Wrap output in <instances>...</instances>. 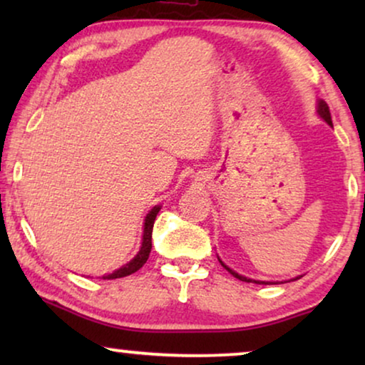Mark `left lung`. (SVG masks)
I'll return each instance as SVG.
<instances>
[{
    "label": "left lung",
    "instance_id": "left-lung-1",
    "mask_svg": "<svg viewBox=\"0 0 365 365\" xmlns=\"http://www.w3.org/2000/svg\"><path fill=\"white\" fill-rule=\"evenodd\" d=\"M317 113L321 114V118L324 119V121H326L327 124H331V126H332V118H331V111H329V106H327V103H326V101H319ZM219 262H221V261H219ZM221 264H222V262H221ZM222 266H224V264H222ZM224 267H226L227 271L231 272L234 277L239 279V281H244V282H251V281H252V279H247V277H244V276H239L237 272H234L232 269H229L227 266H224ZM254 282H256V284H269V282H259V281H254Z\"/></svg>",
    "mask_w": 365,
    "mask_h": 365
}]
</instances>
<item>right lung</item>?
<instances>
[{
  "mask_svg": "<svg viewBox=\"0 0 365 365\" xmlns=\"http://www.w3.org/2000/svg\"><path fill=\"white\" fill-rule=\"evenodd\" d=\"M159 206L153 207L151 212L148 214L146 219H144V234H143V246H141V251L138 252V256L133 259L131 262H128L126 266H123L121 269H118V271H114L113 274H108V276H103V279H118V277H126L129 274L136 272L141 269L144 264H146L148 257H149V252H151V237H153V226H154V219H156L158 212H159Z\"/></svg>",
  "mask_w": 365,
  "mask_h": 365,
  "instance_id": "add662e5",
  "label": "right lung"
}]
</instances>
